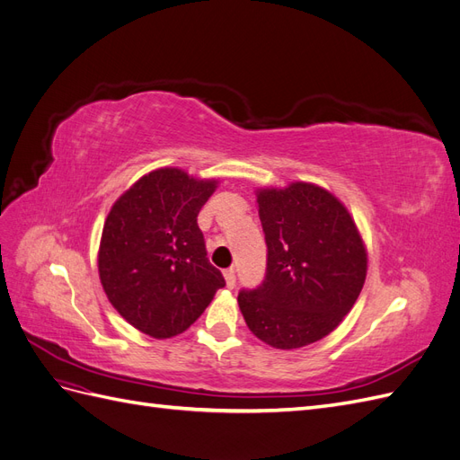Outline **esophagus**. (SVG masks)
Segmentation results:
<instances>
[{
    "mask_svg": "<svg viewBox=\"0 0 460 460\" xmlns=\"http://www.w3.org/2000/svg\"><path fill=\"white\" fill-rule=\"evenodd\" d=\"M225 280H226V286L232 289L235 286V270L234 269H228L225 272Z\"/></svg>",
    "mask_w": 460,
    "mask_h": 460,
    "instance_id": "34e87169",
    "label": "esophagus"
}]
</instances>
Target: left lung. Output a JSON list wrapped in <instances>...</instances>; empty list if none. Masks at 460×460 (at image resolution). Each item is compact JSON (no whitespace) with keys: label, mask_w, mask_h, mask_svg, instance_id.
Returning <instances> with one entry per match:
<instances>
[{"label":"left lung","mask_w":460,"mask_h":460,"mask_svg":"<svg viewBox=\"0 0 460 460\" xmlns=\"http://www.w3.org/2000/svg\"><path fill=\"white\" fill-rule=\"evenodd\" d=\"M267 274L242 289L240 311L255 336L297 349L336 328L363 289L367 249L349 211L324 188L294 182L257 191Z\"/></svg>","instance_id":"obj_1"}]
</instances>
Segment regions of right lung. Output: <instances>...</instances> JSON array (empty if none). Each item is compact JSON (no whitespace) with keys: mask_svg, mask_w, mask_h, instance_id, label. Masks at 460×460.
<instances>
[{"mask_svg":"<svg viewBox=\"0 0 460 460\" xmlns=\"http://www.w3.org/2000/svg\"><path fill=\"white\" fill-rule=\"evenodd\" d=\"M217 180L157 169L124 191L103 225L97 269L111 305L164 340L188 330L226 282L207 259L198 215Z\"/></svg>","mask_w":460,"mask_h":460,"instance_id":"obj_1","label":"right lung"}]
</instances>
